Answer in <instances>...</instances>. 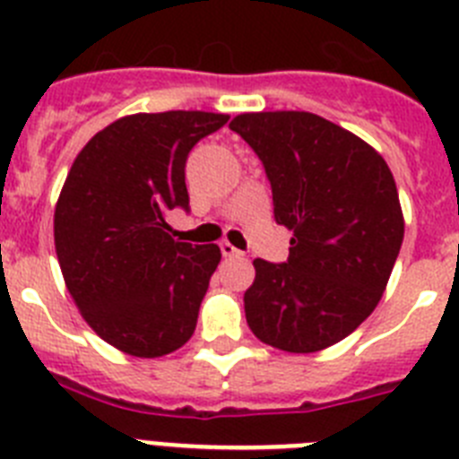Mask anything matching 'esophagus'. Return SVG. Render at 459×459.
Listing matches in <instances>:
<instances>
[{"instance_id": "esophagus-1", "label": "esophagus", "mask_w": 459, "mask_h": 459, "mask_svg": "<svg viewBox=\"0 0 459 459\" xmlns=\"http://www.w3.org/2000/svg\"><path fill=\"white\" fill-rule=\"evenodd\" d=\"M221 253H222V257H241V250L234 248L230 241L221 243Z\"/></svg>"}]
</instances>
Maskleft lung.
<instances>
[{
	"instance_id": "left-lung-1",
	"label": "left lung",
	"mask_w": 459,
	"mask_h": 459,
	"mask_svg": "<svg viewBox=\"0 0 459 459\" xmlns=\"http://www.w3.org/2000/svg\"><path fill=\"white\" fill-rule=\"evenodd\" d=\"M230 128L264 165L275 222L294 232L287 262H253L250 331L291 354L326 350L386 290L404 237L395 179L368 142L312 112H248Z\"/></svg>"
}]
</instances>
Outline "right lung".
Masks as SVG:
<instances>
[{
  "label": "right lung",
  "mask_w": 459,
  "mask_h": 459,
  "mask_svg": "<svg viewBox=\"0 0 459 459\" xmlns=\"http://www.w3.org/2000/svg\"><path fill=\"white\" fill-rule=\"evenodd\" d=\"M213 112L124 117L84 144L55 209V248L84 322L140 359L172 354L190 340L216 243L174 241L165 222L188 211L186 160L227 124Z\"/></svg>",
  "instance_id": "1"
}]
</instances>
